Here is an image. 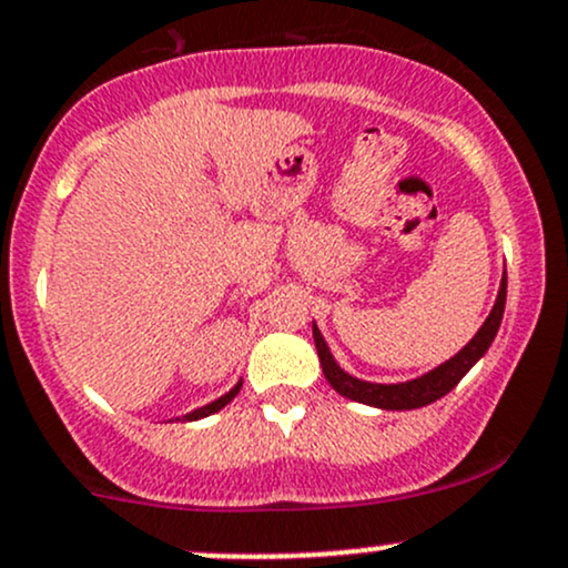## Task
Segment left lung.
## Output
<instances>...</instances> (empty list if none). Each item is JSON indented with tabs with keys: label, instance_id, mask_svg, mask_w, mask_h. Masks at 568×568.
Returning a JSON list of instances; mask_svg holds the SVG:
<instances>
[{
	"label": "left lung",
	"instance_id": "8db88e82",
	"mask_svg": "<svg viewBox=\"0 0 568 568\" xmlns=\"http://www.w3.org/2000/svg\"><path fill=\"white\" fill-rule=\"evenodd\" d=\"M504 307H506V272H504V280H500L498 300H495L487 321L481 324V329L474 334V339H470L457 356H452L449 362L429 369V373L422 375V378L405 381V384H369V381L354 378V375H348L337 362H334V356L329 354V345H326L324 334L318 332V326L315 324H313V339H315V348H318L321 367H324L326 381H329L334 392H339L348 399H356V403L375 405V408H384V410H410V408H422V405L435 403V399H440L444 394H449L459 381H463V375L487 354L495 334H498L500 318H504Z\"/></svg>",
	"mask_w": 568,
	"mask_h": 568
}]
</instances>
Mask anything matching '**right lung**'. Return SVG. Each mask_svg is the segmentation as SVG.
<instances>
[{"label": "right lung", "instance_id": "1", "mask_svg": "<svg viewBox=\"0 0 568 568\" xmlns=\"http://www.w3.org/2000/svg\"><path fill=\"white\" fill-rule=\"evenodd\" d=\"M239 389H242V381H239V384L234 386V389H231L229 394H223V397H220V399H214V403H209V405H204V408H195L193 410V414H187V416H184V419H187V422H195V419H204V416H209V414H217V410L220 408H225V405H229L231 403V399H234L236 397V394H239Z\"/></svg>", "mask_w": 568, "mask_h": 568}]
</instances>
